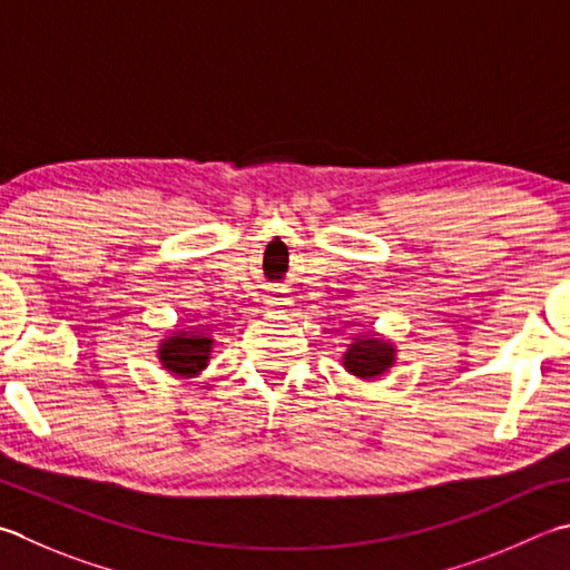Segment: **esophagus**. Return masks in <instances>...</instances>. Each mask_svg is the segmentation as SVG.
<instances>
[{
    "instance_id": "1",
    "label": "esophagus",
    "mask_w": 570,
    "mask_h": 570,
    "mask_svg": "<svg viewBox=\"0 0 570 570\" xmlns=\"http://www.w3.org/2000/svg\"><path fill=\"white\" fill-rule=\"evenodd\" d=\"M269 304H276V301H269Z\"/></svg>"
}]
</instances>
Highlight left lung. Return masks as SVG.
<instances>
[{"label": "left lung", "instance_id": "1", "mask_svg": "<svg viewBox=\"0 0 570 570\" xmlns=\"http://www.w3.org/2000/svg\"><path fill=\"white\" fill-rule=\"evenodd\" d=\"M393 345L385 341L358 338L351 345L348 353H345L343 365L348 367V373L371 381V377L385 373L393 365Z\"/></svg>", "mask_w": 570, "mask_h": 570}]
</instances>
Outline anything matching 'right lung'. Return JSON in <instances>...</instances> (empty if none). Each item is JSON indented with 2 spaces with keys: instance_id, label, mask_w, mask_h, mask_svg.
I'll list each match as a JSON object with an SVG mask.
<instances>
[{
  "instance_id": "add662e5",
  "label": "right lung",
  "mask_w": 570,
  "mask_h": 570,
  "mask_svg": "<svg viewBox=\"0 0 570 570\" xmlns=\"http://www.w3.org/2000/svg\"><path fill=\"white\" fill-rule=\"evenodd\" d=\"M212 341L205 336H170L163 343L160 358L167 371L193 377L207 365Z\"/></svg>"
}]
</instances>
